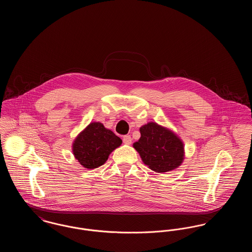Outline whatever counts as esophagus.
<instances>
[{"label": "esophagus", "instance_id": "34e87169", "mask_svg": "<svg viewBox=\"0 0 252 252\" xmlns=\"http://www.w3.org/2000/svg\"><path fill=\"white\" fill-rule=\"evenodd\" d=\"M123 142H124V144H131L132 139L131 137H130V135H126V136H124V137H123Z\"/></svg>", "mask_w": 252, "mask_h": 252}]
</instances>
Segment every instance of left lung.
Masks as SVG:
<instances>
[{"label": "left lung", "mask_w": 252, "mask_h": 252, "mask_svg": "<svg viewBox=\"0 0 252 252\" xmlns=\"http://www.w3.org/2000/svg\"><path fill=\"white\" fill-rule=\"evenodd\" d=\"M141 138L133 144L142 160L152 171L165 173L181 165L184 144L180 137L167 127L149 122L140 127Z\"/></svg>", "instance_id": "8db88e82"}]
</instances>
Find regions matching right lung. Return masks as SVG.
<instances>
[{
	"instance_id": "add662e5",
	"label": "right lung",
	"mask_w": 252,
	"mask_h": 252,
	"mask_svg": "<svg viewBox=\"0 0 252 252\" xmlns=\"http://www.w3.org/2000/svg\"><path fill=\"white\" fill-rule=\"evenodd\" d=\"M122 140L99 122L91 123L72 143V154L87 169H94L108 160L109 154L119 147Z\"/></svg>"
}]
</instances>
